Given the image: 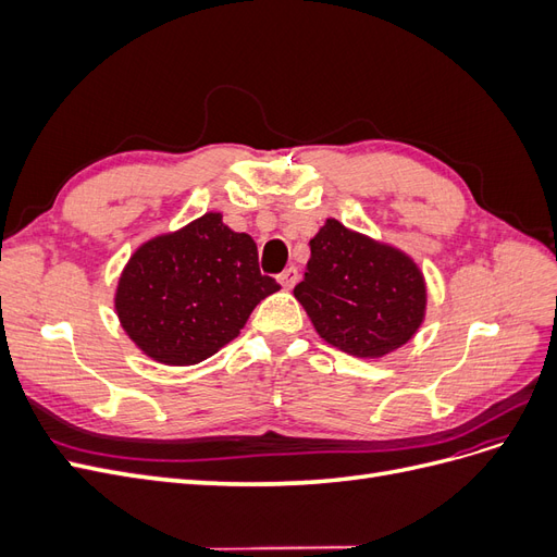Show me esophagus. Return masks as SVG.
I'll return each mask as SVG.
<instances>
[{
  "label": "esophagus",
  "mask_w": 557,
  "mask_h": 557,
  "mask_svg": "<svg viewBox=\"0 0 557 557\" xmlns=\"http://www.w3.org/2000/svg\"><path fill=\"white\" fill-rule=\"evenodd\" d=\"M299 281V272L295 267H288V269H283V272L278 274V283L283 285L285 290H290V288H295V283Z\"/></svg>",
  "instance_id": "esophagus-1"
}]
</instances>
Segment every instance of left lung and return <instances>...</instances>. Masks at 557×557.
<instances>
[{
  "mask_svg": "<svg viewBox=\"0 0 557 557\" xmlns=\"http://www.w3.org/2000/svg\"><path fill=\"white\" fill-rule=\"evenodd\" d=\"M295 297L315 332L358 358L407 344L425 315V281L404 252L330 221L311 239Z\"/></svg>",
  "mask_w": 557,
  "mask_h": 557,
  "instance_id": "8db88e82",
  "label": "left lung"
}]
</instances>
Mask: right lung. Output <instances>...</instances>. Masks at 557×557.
Returning <instances> with one entry per match:
<instances>
[{
  "label": "right lung",
  "instance_id": "obj_1",
  "mask_svg": "<svg viewBox=\"0 0 557 557\" xmlns=\"http://www.w3.org/2000/svg\"><path fill=\"white\" fill-rule=\"evenodd\" d=\"M276 290V278L260 274L256 242L223 225L221 213H205L134 252L115 311L146 356L185 367L237 339L252 309Z\"/></svg>",
  "mask_w": 557,
  "mask_h": 557
}]
</instances>
